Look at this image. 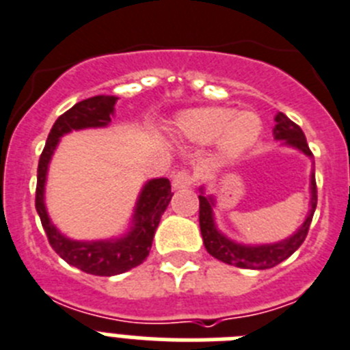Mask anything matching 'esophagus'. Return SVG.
<instances>
[{"label": "esophagus", "mask_w": 350, "mask_h": 350, "mask_svg": "<svg viewBox=\"0 0 350 350\" xmlns=\"http://www.w3.org/2000/svg\"><path fill=\"white\" fill-rule=\"evenodd\" d=\"M193 185V176L187 171H179L172 176V188L174 190H183V188L192 187Z\"/></svg>", "instance_id": "esophagus-1"}]
</instances>
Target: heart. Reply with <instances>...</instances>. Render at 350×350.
Masks as SVG:
<instances>
[{"label":"heart","mask_w":350,"mask_h":350,"mask_svg":"<svg viewBox=\"0 0 350 350\" xmlns=\"http://www.w3.org/2000/svg\"><path fill=\"white\" fill-rule=\"evenodd\" d=\"M174 129L179 137L193 144H211L217 141L218 157L226 162H234L259 141L262 121L254 111L199 107L181 112L176 118Z\"/></svg>","instance_id":"obj_1"}]
</instances>
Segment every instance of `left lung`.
Segmentation results:
<instances>
[{
  "mask_svg": "<svg viewBox=\"0 0 350 350\" xmlns=\"http://www.w3.org/2000/svg\"><path fill=\"white\" fill-rule=\"evenodd\" d=\"M273 137H275V141H282V146H288V148L301 151L303 154H306L312 160V165H314V154H312L308 144H306L305 133L294 121L288 120L284 112H278L275 116ZM215 202H217L215 196L206 193V188L200 187L199 226L208 254L213 255L215 259L221 260V262L243 267V269H269V267L288 259L297 248L301 247V243L305 241L310 224H312V218H314L315 208H317L315 172L312 169V174H310V202L305 220H303L301 226L297 227L296 232H293L288 238L282 239V241L257 243V245L234 241V239H230L229 236H226L218 229L217 220H215V211H213Z\"/></svg>",
  "mask_w": 350,
  "mask_h": 350,
  "instance_id": "1",
  "label": "left lung"
}]
</instances>
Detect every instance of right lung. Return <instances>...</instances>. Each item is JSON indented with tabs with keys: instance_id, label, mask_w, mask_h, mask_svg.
<instances>
[{
	"instance_id": "1",
	"label": "right lung",
	"mask_w": 350,
	"mask_h": 350,
	"mask_svg": "<svg viewBox=\"0 0 350 350\" xmlns=\"http://www.w3.org/2000/svg\"><path fill=\"white\" fill-rule=\"evenodd\" d=\"M118 96L98 95L75 103L65 114L57 118L49 132L47 142L38 162L36 176V213L42 220L49 243L63 260L77 269L96 276L121 275L139 266L150 255L160 218L172 199L171 183L167 178H154L146 181L139 192L133 208L129 229L116 238L81 241L72 239L53 224L45 206V183H47L49 163L53 160L57 144L63 135L74 130L105 129L114 116V105Z\"/></svg>"
}]
</instances>
